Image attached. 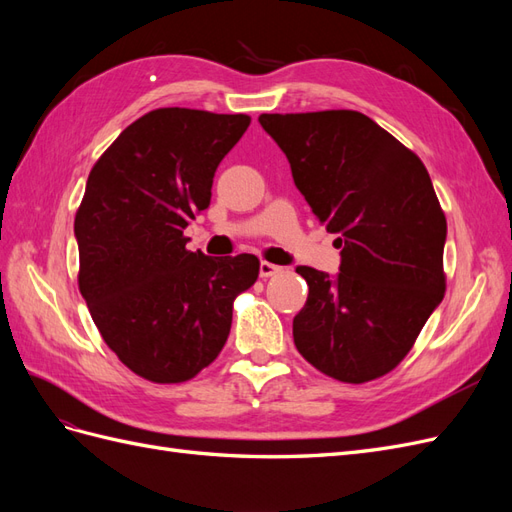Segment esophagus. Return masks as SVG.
I'll use <instances>...</instances> for the list:
<instances>
[{"instance_id": "esophagus-1", "label": "esophagus", "mask_w": 512, "mask_h": 512, "mask_svg": "<svg viewBox=\"0 0 512 512\" xmlns=\"http://www.w3.org/2000/svg\"><path fill=\"white\" fill-rule=\"evenodd\" d=\"M277 273H282L280 265H273V262H267V260L260 262V277H273Z\"/></svg>"}]
</instances>
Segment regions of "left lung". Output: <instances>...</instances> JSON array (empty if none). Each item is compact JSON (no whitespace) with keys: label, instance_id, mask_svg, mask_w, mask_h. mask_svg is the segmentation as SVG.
Segmentation results:
<instances>
[{"label":"left lung","instance_id":"8db88e82","mask_svg":"<svg viewBox=\"0 0 512 512\" xmlns=\"http://www.w3.org/2000/svg\"><path fill=\"white\" fill-rule=\"evenodd\" d=\"M292 179L337 232V277L297 267L309 286L294 346L322 374L363 384L395 369L446 290V218L414 151L356 111L265 113Z\"/></svg>","mask_w":512,"mask_h":512}]
</instances>
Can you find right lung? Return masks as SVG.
Listing matches in <instances>:
<instances>
[{"label": "right lung", "instance_id": "1", "mask_svg": "<svg viewBox=\"0 0 512 512\" xmlns=\"http://www.w3.org/2000/svg\"><path fill=\"white\" fill-rule=\"evenodd\" d=\"M250 121L156 108L91 168L74 218L79 290L106 346L145 380L185 382L218 359L232 301L258 280L254 254L211 258L183 237Z\"/></svg>", "mask_w": 512, "mask_h": 512}]
</instances>
